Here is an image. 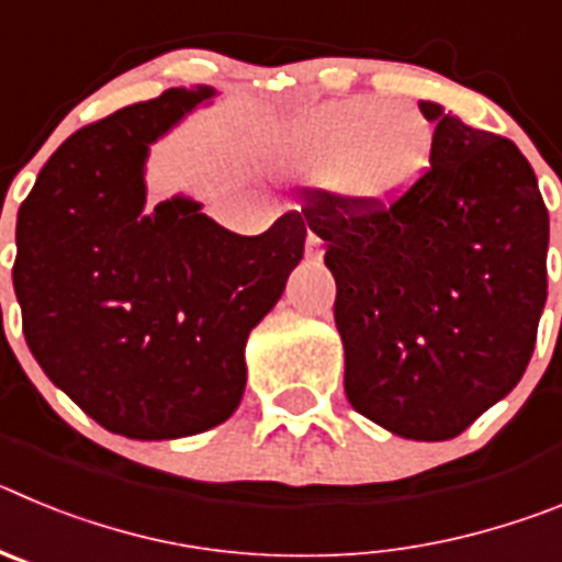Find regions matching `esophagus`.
<instances>
[{"mask_svg":"<svg viewBox=\"0 0 562 562\" xmlns=\"http://www.w3.org/2000/svg\"><path fill=\"white\" fill-rule=\"evenodd\" d=\"M306 256L310 258L324 256V241H321V238H317L312 231H310V236H306Z\"/></svg>","mask_w":562,"mask_h":562,"instance_id":"obj_1","label":"esophagus"}]
</instances>
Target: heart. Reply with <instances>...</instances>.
<instances>
[{
  "mask_svg": "<svg viewBox=\"0 0 562 562\" xmlns=\"http://www.w3.org/2000/svg\"><path fill=\"white\" fill-rule=\"evenodd\" d=\"M301 151L326 166V186L349 211L376 213L394 205L422 177L430 157V128L419 114L380 98H351L310 114Z\"/></svg>",
  "mask_w": 562,
  "mask_h": 562,
  "instance_id": "b5f03b06",
  "label": "heart"
}]
</instances>
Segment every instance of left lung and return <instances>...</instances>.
<instances>
[{"instance_id": "obj_1", "label": "left lung", "mask_w": 562, "mask_h": 562, "mask_svg": "<svg viewBox=\"0 0 562 562\" xmlns=\"http://www.w3.org/2000/svg\"><path fill=\"white\" fill-rule=\"evenodd\" d=\"M430 168L376 213L304 188L326 241L351 408L405 439L459 436L506 396L546 304L549 211L513 140L419 103Z\"/></svg>"}]
</instances>
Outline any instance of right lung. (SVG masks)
<instances>
[{
	"label": "right lung",
	"instance_id": "obj_1",
	"mask_svg": "<svg viewBox=\"0 0 562 562\" xmlns=\"http://www.w3.org/2000/svg\"><path fill=\"white\" fill-rule=\"evenodd\" d=\"M211 95L171 87L78 128L19 207L24 340L83 414L128 439L202 434L238 408L247 335L304 256L297 211L238 236L182 196L146 207L148 143Z\"/></svg>",
	"mask_w": 562,
	"mask_h": 562
}]
</instances>
